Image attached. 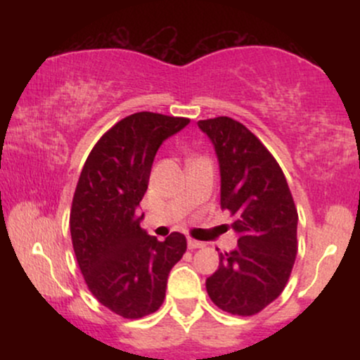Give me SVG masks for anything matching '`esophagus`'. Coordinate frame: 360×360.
Masks as SVG:
<instances>
[{
  "label": "esophagus",
  "instance_id": "obj_1",
  "mask_svg": "<svg viewBox=\"0 0 360 360\" xmlns=\"http://www.w3.org/2000/svg\"><path fill=\"white\" fill-rule=\"evenodd\" d=\"M188 247L189 249H203L205 243L200 242V240H194V238H188Z\"/></svg>",
  "mask_w": 360,
  "mask_h": 360
}]
</instances>
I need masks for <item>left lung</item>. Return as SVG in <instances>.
<instances>
[{
	"label": "left lung",
	"instance_id": "8db88e82",
	"mask_svg": "<svg viewBox=\"0 0 360 360\" xmlns=\"http://www.w3.org/2000/svg\"><path fill=\"white\" fill-rule=\"evenodd\" d=\"M220 162L223 210L235 218L238 247L220 252L206 291L218 308L252 316L286 288L298 254V210L278 160L237 120H200Z\"/></svg>",
	"mask_w": 360,
	"mask_h": 360
}]
</instances>
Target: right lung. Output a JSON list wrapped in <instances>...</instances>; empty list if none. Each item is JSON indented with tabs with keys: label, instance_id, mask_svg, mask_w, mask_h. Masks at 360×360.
<instances>
[{
	"label": "right lung",
	"instance_id": "1",
	"mask_svg": "<svg viewBox=\"0 0 360 360\" xmlns=\"http://www.w3.org/2000/svg\"><path fill=\"white\" fill-rule=\"evenodd\" d=\"M188 123L152 111L128 115L98 140L77 181L69 217L74 254L94 298L123 318L160 308L169 272L188 247L179 232L164 242L147 235L137 208L157 150Z\"/></svg>",
	"mask_w": 360,
	"mask_h": 360
}]
</instances>
